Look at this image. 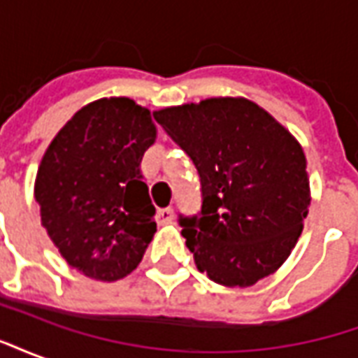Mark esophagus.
I'll return each mask as SVG.
<instances>
[{"mask_svg":"<svg viewBox=\"0 0 358 358\" xmlns=\"http://www.w3.org/2000/svg\"><path fill=\"white\" fill-rule=\"evenodd\" d=\"M172 218H174V209H172V207H166V209H161L157 213V222H159V224L172 222Z\"/></svg>","mask_w":358,"mask_h":358,"instance_id":"1","label":"esophagus"}]
</instances>
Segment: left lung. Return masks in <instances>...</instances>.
Instances as JSON below:
<instances>
[{
    "instance_id": "obj_1",
    "label": "left lung",
    "mask_w": 358,
    "mask_h": 358,
    "mask_svg": "<svg viewBox=\"0 0 358 358\" xmlns=\"http://www.w3.org/2000/svg\"><path fill=\"white\" fill-rule=\"evenodd\" d=\"M153 117L199 174L201 209L178 215L195 266L248 287L282 266L307 218L305 153L284 126L248 99H205Z\"/></svg>"
}]
</instances>
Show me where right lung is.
I'll return each mask as SVG.
<instances>
[{
  "label": "right lung",
  "instance_id": "obj_1",
  "mask_svg": "<svg viewBox=\"0 0 358 358\" xmlns=\"http://www.w3.org/2000/svg\"><path fill=\"white\" fill-rule=\"evenodd\" d=\"M148 109L128 97L86 105L51 141L36 176L42 226L73 268L115 282L157 232L141 159L155 141Z\"/></svg>",
  "mask_w": 358,
  "mask_h": 358
}]
</instances>
